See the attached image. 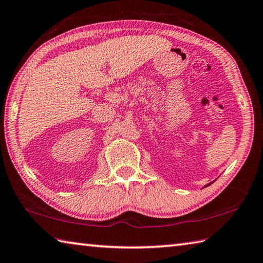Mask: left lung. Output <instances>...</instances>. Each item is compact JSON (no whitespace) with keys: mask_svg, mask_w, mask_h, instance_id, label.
Here are the masks:
<instances>
[{"mask_svg":"<svg viewBox=\"0 0 263 263\" xmlns=\"http://www.w3.org/2000/svg\"><path fill=\"white\" fill-rule=\"evenodd\" d=\"M211 183H213V182H210V183H208V185H206V186H204V187H208V186H210V185H211Z\"/></svg>","mask_w":263,"mask_h":263,"instance_id":"left-lung-1","label":"left lung"}]
</instances>
